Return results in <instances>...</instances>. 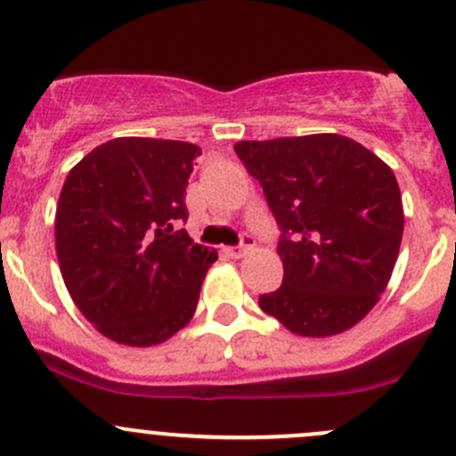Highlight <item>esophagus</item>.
<instances>
[{
	"label": "esophagus",
	"instance_id": "esophagus-1",
	"mask_svg": "<svg viewBox=\"0 0 456 456\" xmlns=\"http://www.w3.org/2000/svg\"><path fill=\"white\" fill-rule=\"evenodd\" d=\"M249 249H254V238L251 236H242V245L240 247H227L224 254L232 257H242Z\"/></svg>",
	"mask_w": 456,
	"mask_h": 456
}]
</instances>
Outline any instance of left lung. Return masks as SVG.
<instances>
[{
    "instance_id": "1",
    "label": "left lung",
    "mask_w": 456,
    "mask_h": 456,
    "mask_svg": "<svg viewBox=\"0 0 456 456\" xmlns=\"http://www.w3.org/2000/svg\"><path fill=\"white\" fill-rule=\"evenodd\" d=\"M282 229L284 280L257 305L302 338H333L370 314L403 233L393 169L339 134L233 145Z\"/></svg>"
}]
</instances>
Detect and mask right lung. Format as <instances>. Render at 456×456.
Listing matches in <instances>:
<instances>
[{
	"label": "right lung",
	"instance_id": "right-lung-1",
	"mask_svg": "<svg viewBox=\"0 0 456 456\" xmlns=\"http://www.w3.org/2000/svg\"><path fill=\"white\" fill-rule=\"evenodd\" d=\"M200 147L121 136L94 147L68 174L54 247L77 309L112 342L156 346L194 317L216 249L185 229V190Z\"/></svg>",
	"mask_w": 456,
	"mask_h": 456
}]
</instances>
